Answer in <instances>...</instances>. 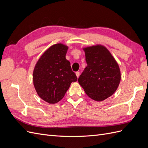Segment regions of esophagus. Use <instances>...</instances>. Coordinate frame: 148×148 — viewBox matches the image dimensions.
<instances>
[{
  "mask_svg": "<svg viewBox=\"0 0 148 148\" xmlns=\"http://www.w3.org/2000/svg\"><path fill=\"white\" fill-rule=\"evenodd\" d=\"M75 73H76V75H77V78H78L79 76V71H77V72H76Z\"/></svg>",
  "mask_w": 148,
  "mask_h": 148,
  "instance_id": "34e87169",
  "label": "esophagus"
}]
</instances>
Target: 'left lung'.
I'll use <instances>...</instances> for the list:
<instances>
[{
  "label": "left lung",
  "instance_id": "8db88e82",
  "mask_svg": "<svg viewBox=\"0 0 148 148\" xmlns=\"http://www.w3.org/2000/svg\"><path fill=\"white\" fill-rule=\"evenodd\" d=\"M87 66L78 83L92 99L102 101L117 90L121 79L119 66L106 47L96 45L83 48Z\"/></svg>",
  "mask_w": 148,
  "mask_h": 148
}]
</instances>
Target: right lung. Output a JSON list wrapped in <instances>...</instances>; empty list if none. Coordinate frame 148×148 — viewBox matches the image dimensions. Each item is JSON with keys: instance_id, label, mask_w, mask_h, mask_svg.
Wrapping results in <instances>:
<instances>
[{"instance_id": "right-lung-1", "label": "right lung", "mask_w": 148, "mask_h": 148, "mask_svg": "<svg viewBox=\"0 0 148 148\" xmlns=\"http://www.w3.org/2000/svg\"><path fill=\"white\" fill-rule=\"evenodd\" d=\"M68 46L56 44L46 50L35 65L33 84L38 96L49 104L60 101L71 83L77 81L65 58Z\"/></svg>"}]
</instances>
